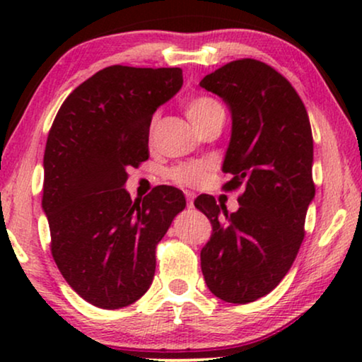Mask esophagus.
Masks as SVG:
<instances>
[{"mask_svg":"<svg viewBox=\"0 0 362 362\" xmlns=\"http://www.w3.org/2000/svg\"><path fill=\"white\" fill-rule=\"evenodd\" d=\"M185 194H186V199H187V207H192V201H194L196 194L192 191H186Z\"/></svg>","mask_w":362,"mask_h":362,"instance_id":"34e87169","label":"esophagus"}]
</instances>
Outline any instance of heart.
I'll return each mask as SVG.
<instances>
[{
	"label": "heart",
	"instance_id": "b5f03b06",
	"mask_svg": "<svg viewBox=\"0 0 362 362\" xmlns=\"http://www.w3.org/2000/svg\"><path fill=\"white\" fill-rule=\"evenodd\" d=\"M186 115L194 125L196 130L214 118L216 115H224V108L216 98L211 97H194L186 103ZM206 166L201 163H189V165H180L170 171V177L177 185L194 186L204 180Z\"/></svg>",
	"mask_w": 362,
	"mask_h": 362
}]
</instances>
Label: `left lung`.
<instances>
[{
	"label": "left lung",
	"instance_id": "1",
	"mask_svg": "<svg viewBox=\"0 0 362 362\" xmlns=\"http://www.w3.org/2000/svg\"><path fill=\"white\" fill-rule=\"evenodd\" d=\"M199 86L219 95L232 115L222 165L232 180L224 189L244 187L230 214L212 196L194 201L212 224L201 270L217 298L244 305L280 284L303 242L315 197L310 118L291 83L255 59L226 64Z\"/></svg>",
	"mask_w": 362,
	"mask_h": 362
}]
</instances>
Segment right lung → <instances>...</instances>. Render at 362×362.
<instances>
[{"label":"right lung","mask_w":362,"mask_h":362,"mask_svg":"<svg viewBox=\"0 0 362 362\" xmlns=\"http://www.w3.org/2000/svg\"><path fill=\"white\" fill-rule=\"evenodd\" d=\"M181 86L180 67H105L64 100L49 130L42 211L51 252L72 290L98 308L146 293L158 242L186 207L176 187L135 202L125 189L128 168L150 155L153 113Z\"/></svg>","instance_id":"right-lung-1"}]
</instances>
